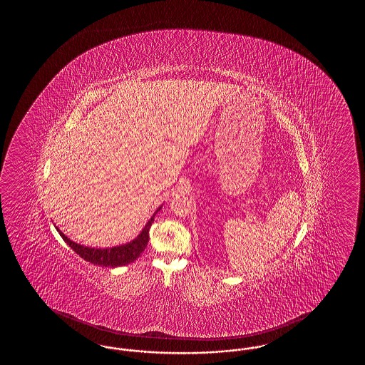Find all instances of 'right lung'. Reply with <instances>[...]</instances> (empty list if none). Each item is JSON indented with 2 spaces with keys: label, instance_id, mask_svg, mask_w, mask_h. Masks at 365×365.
I'll return each mask as SVG.
<instances>
[{
  "label": "right lung",
  "instance_id": "obj_1",
  "mask_svg": "<svg viewBox=\"0 0 365 365\" xmlns=\"http://www.w3.org/2000/svg\"><path fill=\"white\" fill-rule=\"evenodd\" d=\"M160 209H162V206L156 210V212ZM155 214L151 217V219L148 222V225L143 227L142 232L134 240L128 242V244H124V245L113 247V248L98 249L83 247V245L68 239V236H65L57 227H56V230H57V232L60 233V236L69 245L70 248L73 249L78 256L82 257L87 262L103 266V267H117V266H125V264L134 262L140 256V253L145 250V248L148 247V231H150V227L154 222Z\"/></svg>",
  "mask_w": 365,
  "mask_h": 365
}]
</instances>
